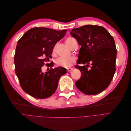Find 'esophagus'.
Segmentation results:
<instances>
[{"label":"esophagus","mask_w":131,"mask_h":131,"mask_svg":"<svg viewBox=\"0 0 131 131\" xmlns=\"http://www.w3.org/2000/svg\"><path fill=\"white\" fill-rule=\"evenodd\" d=\"M73 69V68H67V71H68V72H70V71H72Z\"/></svg>","instance_id":"34e87169"}]
</instances>
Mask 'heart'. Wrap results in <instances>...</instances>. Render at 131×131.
Masks as SVG:
<instances>
[{
	"label": "heart",
	"instance_id": "obj_1",
	"mask_svg": "<svg viewBox=\"0 0 131 131\" xmlns=\"http://www.w3.org/2000/svg\"><path fill=\"white\" fill-rule=\"evenodd\" d=\"M76 40L73 38H68L66 40V44L69 47L72 49L74 45V43L76 42ZM55 49H54L53 51ZM76 61V58L74 56H70L69 57H59L57 58L56 62V64L58 67H61L63 68H69L73 63Z\"/></svg>",
	"mask_w": 131,
	"mask_h": 131
}]
</instances>
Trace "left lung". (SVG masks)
<instances>
[{
    "mask_svg": "<svg viewBox=\"0 0 131 131\" xmlns=\"http://www.w3.org/2000/svg\"><path fill=\"white\" fill-rule=\"evenodd\" d=\"M70 35L81 46L76 66L81 73L77 88L88 95L101 93L110 85L115 72L117 50L112 35L104 27L96 25H85L74 28ZM90 62L89 70L86 68Z\"/></svg>",
    "mask_w": 131,
    "mask_h": 131,
    "instance_id": "obj_1",
    "label": "left lung"
}]
</instances>
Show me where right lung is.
<instances>
[{"label": "right lung", "instance_id": "right-lung-1", "mask_svg": "<svg viewBox=\"0 0 131 131\" xmlns=\"http://www.w3.org/2000/svg\"><path fill=\"white\" fill-rule=\"evenodd\" d=\"M66 29L56 30L45 27L31 28L18 41L14 62L15 73L25 92L38 99L50 97L57 89L58 80L67 70L58 67L43 73L41 67L49 62L56 43L64 37Z\"/></svg>", "mask_w": 131, "mask_h": 131}]
</instances>
